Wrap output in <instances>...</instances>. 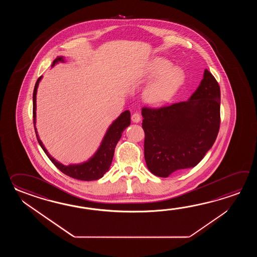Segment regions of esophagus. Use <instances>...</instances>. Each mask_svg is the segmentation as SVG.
<instances>
[{
	"mask_svg": "<svg viewBox=\"0 0 257 257\" xmlns=\"http://www.w3.org/2000/svg\"><path fill=\"white\" fill-rule=\"evenodd\" d=\"M131 120L134 123H139L140 121L142 120V116L139 113H134L133 115H131Z\"/></svg>",
	"mask_w": 257,
	"mask_h": 257,
	"instance_id": "34e87169",
	"label": "esophagus"
}]
</instances>
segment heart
I'll list each match as a JSON object with an SVG mask.
<instances>
[{
  "label": "heart",
  "instance_id": "obj_1",
  "mask_svg": "<svg viewBox=\"0 0 257 257\" xmlns=\"http://www.w3.org/2000/svg\"><path fill=\"white\" fill-rule=\"evenodd\" d=\"M148 86L143 97L145 102L153 106L168 103L178 92L186 80V73L180 67H173V63L164 58H156L152 61L148 77L155 79Z\"/></svg>",
  "mask_w": 257,
  "mask_h": 257
}]
</instances>
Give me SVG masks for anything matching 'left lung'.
<instances>
[{"mask_svg": "<svg viewBox=\"0 0 257 257\" xmlns=\"http://www.w3.org/2000/svg\"><path fill=\"white\" fill-rule=\"evenodd\" d=\"M219 105L218 83L206 69L199 86L187 101L158 109L143 107L144 157L150 172L168 177L195 167L218 136Z\"/></svg>", "mask_w": 257, "mask_h": 257, "instance_id": "8db88e82", "label": "left lung"}]
</instances>
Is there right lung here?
<instances>
[{
    "instance_id": "right-lung-1",
    "label": "right lung",
    "mask_w": 257,
    "mask_h": 257,
    "mask_svg": "<svg viewBox=\"0 0 257 257\" xmlns=\"http://www.w3.org/2000/svg\"><path fill=\"white\" fill-rule=\"evenodd\" d=\"M60 62H65V58L63 56H58L57 59H55L51 67L53 68L56 64ZM42 76L39 77L36 82V85L34 88L33 93V117L34 126L37 139L39 142L40 147L42 148L44 153L47 154L49 160L53 163L55 166L58 169L61 171L63 174L69 175L70 177L75 178L78 180L93 181L98 180L104 176V174L109 170L112 160L114 157L115 148L118 141L120 140L123 131L126 130L127 126L131 125V112L126 110L121 113L120 115L112 122V124L108 126L107 131L104 134L102 142L100 143L97 151L94 153L91 158L88 159L86 162H83L81 164H69L64 165L60 164L56 159L53 158L47 149L44 146L43 142L39 139L38 131H37V92L39 87V82L41 81Z\"/></svg>"
}]
</instances>
